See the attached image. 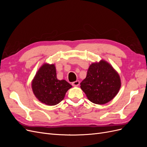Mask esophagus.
I'll return each mask as SVG.
<instances>
[{
  "mask_svg": "<svg viewBox=\"0 0 147 147\" xmlns=\"http://www.w3.org/2000/svg\"><path fill=\"white\" fill-rule=\"evenodd\" d=\"M72 84L73 86H78L79 85V84H80V82H79L78 80L72 83Z\"/></svg>",
  "mask_w": 147,
  "mask_h": 147,
  "instance_id": "34e87169",
  "label": "esophagus"
}]
</instances>
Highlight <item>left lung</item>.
Wrapping results in <instances>:
<instances>
[{"label":"left lung","instance_id":"obj_1","mask_svg":"<svg viewBox=\"0 0 147 147\" xmlns=\"http://www.w3.org/2000/svg\"><path fill=\"white\" fill-rule=\"evenodd\" d=\"M80 88L87 98L96 104L102 105L112 100L118 93L121 82L118 73L105 60L92 63Z\"/></svg>","mask_w":147,"mask_h":147}]
</instances>
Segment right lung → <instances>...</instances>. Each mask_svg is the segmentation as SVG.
Returning a JSON list of instances; mask_svg holds the SVG:
<instances>
[{
	"mask_svg": "<svg viewBox=\"0 0 147 147\" xmlns=\"http://www.w3.org/2000/svg\"><path fill=\"white\" fill-rule=\"evenodd\" d=\"M32 90L36 98L48 105H55L64 98L65 93L72 87L65 80L56 77L55 64L44 63L32 81Z\"/></svg>",
	"mask_w": 147,
	"mask_h": 147,
	"instance_id": "obj_1",
	"label": "right lung"
}]
</instances>
